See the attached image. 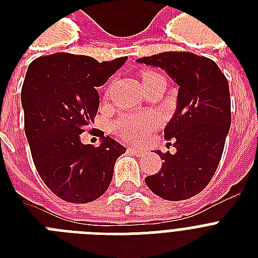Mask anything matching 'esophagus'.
<instances>
[{
    "label": "esophagus",
    "instance_id": "34e87169",
    "mask_svg": "<svg viewBox=\"0 0 258 258\" xmlns=\"http://www.w3.org/2000/svg\"><path fill=\"white\" fill-rule=\"evenodd\" d=\"M128 153H131V154H135V155H138V157H142V155H143V151H142V150H139V149H134V147H130L128 149Z\"/></svg>",
    "mask_w": 258,
    "mask_h": 258
}]
</instances>
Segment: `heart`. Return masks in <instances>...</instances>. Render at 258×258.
Here are the masks:
<instances>
[{
	"label": "heart",
	"mask_w": 258,
	"mask_h": 258,
	"mask_svg": "<svg viewBox=\"0 0 258 258\" xmlns=\"http://www.w3.org/2000/svg\"><path fill=\"white\" fill-rule=\"evenodd\" d=\"M157 75L155 72H145L143 80H147ZM158 124H159V119L153 113H128L116 121L115 128L125 141L141 143L151 135Z\"/></svg>",
	"instance_id": "b5f03b06"
}]
</instances>
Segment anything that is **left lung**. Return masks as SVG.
<instances>
[{"label": "left lung", "mask_w": 258, "mask_h": 258, "mask_svg": "<svg viewBox=\"0 0 258 258\" xmlns=\"http://www.w3.org/2000/svg\"><path fill=\"white\" fill-rule=\"evenodd\" d=\"M137 61L162 68L179 87L175 112L165 128V139L174 142L176 153L158 150L162 169L147 176L146 184L163 200L191 198L212 180L224 153L232 119L228 80L213 60L188 52Z\"/></svg>", "instance_id": "8db88e82"}]
</instances>
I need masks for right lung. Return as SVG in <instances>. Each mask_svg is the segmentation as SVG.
Returning <instances> with one entry per match:
<instances>
[{"label": "right lung", "instance_id": "obj_1", "mask_svg": "<svg viewBox=\"0 0 258 258\" xmlns=\"http://www.w3.org/2000/svg\"><path fill=\"white\" fill-rule=\"evenodd\" d=\"M125 60L99 62L89 56L54 53L28 67L21 89L26 139L44 183L67 202L87 204L103 196L115 162L125 153L109 137H103L99 147L80 139L96 116V88Z\"/></svg>", "mask_w": 258, "mask_h": 258}]
</instances>
